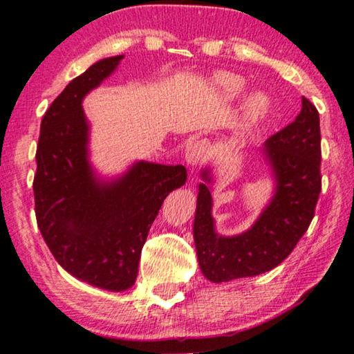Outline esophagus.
I'll list each match as a JSON object with an SVG mask.
<instances>
[{
    "mask_svg": "<svg viewBox=\"0 0 354 354\" xmlns=\"http://www.w3.org/2000/svg\"><path fill=\"white\" fill-rule=\"evenodd\" d=\"M207 151H209V143L206 140H195L187 147V162L190 166H198V164L205 162L207 158Z\"/></svg>",
    "mask_w": 354,
    "mask_h": 354,
    "instance_id": "34e87169",
    "label": "esophagus"
}]
</instances>
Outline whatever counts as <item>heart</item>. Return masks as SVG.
<instances>
[{"mask_svg":"<svg viewBox=\"0 0 354 354\" xmlns=\"http://www.w3.org/2000/svg\"><path fill=\"white\" fill-rule=\"evenodd\" d=\"M216 88L225 101L239 100L246 88L245 80L240 75L230 74V72H219L214 77ZM269 109V100L263 93H253L245 103V115L250 122H256Z\"/></svg>","mask_w":354,"mask_h":354,"instance_id":"heart-1","label":"heart"}]
</instances>
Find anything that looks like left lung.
Masks as SVG:
<instances>
[{
    "label": "left lung",
    "instance_id": "obj_1",
    "mask_svg": "<svg viewBox=\"0 0 354 354\" xmlns=\"http://www.w3.org/2000/svg\"><path fill=\"white\" fill-rule=\"evenodd\" d=\"M301 104L297 119L264 143L275 193L250 230L234 236L216 234L207 187L211 177L207 169L203 171L193 239L201 272L211 282L253 277L277 268L311 224L322 180L321 125L316 106L304 96Z\"/></svg>",
    "mask_w": 354,
    "mask_h": 354
}]
</instances>
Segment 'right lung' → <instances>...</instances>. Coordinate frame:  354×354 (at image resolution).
Returning a JSON list of instances; mask_svg holds the SVG:
<instances>
[{
  "mask_svg": "<svg viewBox=\"0 0 354 354\" xmlns=\"http://www.w3.org/2000/svg\"><path fill=\"white\" fill-rule=\"evenodd\" d=\"M106 57L75 77L43 115L33 178L37 224L55 259L74 277L122 292L138 275L142 248L162 201L187 182V169L135 162L111 182L88 162L82 100L115 71Z\"/></svg>",
  "mask_w": 354,
  "mask_h": 354,
  "instance_id": "obj_1",
  "label": "right lung"
}]
</instances>
